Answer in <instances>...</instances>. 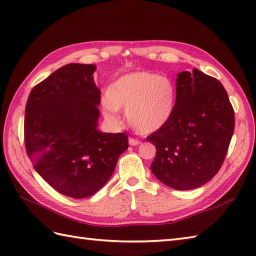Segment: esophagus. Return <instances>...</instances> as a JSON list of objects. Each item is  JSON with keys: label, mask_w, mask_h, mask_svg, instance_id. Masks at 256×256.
Segmentation results:
<instances>
[{"label": "esophagus", "mask_w": 256, "mask_h": 256, "mask_svg": "<svg viewBox=\"0 0 256 256\" xmlns=\"http://www.w3.org/2000/svg\"><path fill=\"white\" fill-rule=\"evenodd\" d=\"M128 144L132 145V146H136V145H140V142L138 140H135V138H128Z\"/></svg>", "instance_id": "esophagus-1"}]
</instances>
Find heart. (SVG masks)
Segmentation results:
<instances>
[{
	"label": "heart",
	"instance_id": "obj_1",
	"mask_svg": "<svg viewBox=\"0 0 256 256\" xmlns=\"http://www.w3.org/2000/svg\"><path fill=\"white\" fill-rule=\"evenodd\" d=\"M176 98V84L168 76L140 70L122 74L108 84L101 106L103 116L110 122H116L118 110H125L131 126L148 134L170 121Z\"/></svg>",
	"mask_w": 256,
	"mask_h": 256
}]
</instances>
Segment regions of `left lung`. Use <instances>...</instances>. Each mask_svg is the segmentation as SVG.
<instances>
[{"instance_id":"obj_1","label":"left lung","mask_w":256,"mask_h":256,"mask_svg":"<svg viewBox=\"0 0 256 256\" xmlns=\"http://www.w3.org/2000/svg\"><path fill=\"white\" fill-rule=\"evenodd\" d=\"M176 89L170 120L148 138L157 150L150 170L166 186L190 190L219 172L234 131V111L220 81L196 68L177 74Z\"/></svg>"}]
</instances>
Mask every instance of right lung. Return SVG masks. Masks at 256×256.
I'll return each mask as SVG.
<instances>
[{"label":"right lung","instance_id":"obj_1","mask_svg":"<svg viewBox=\"0 0 256 256\" xmlns=\"http://www.w3.org/2000/svg\"><path fill=\"white\" fill-rule=\"evenodd\" d=\"M94 64H69L30 91L25 146L32 166L56 192L74 199L94 194L128 148L125 133L98 130L100 89Z\"/></svg>","mask_w":256,"mask_h":256}]
</instances>
